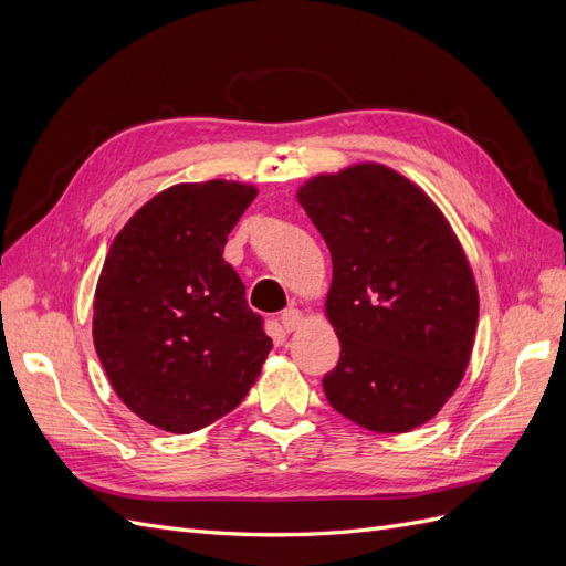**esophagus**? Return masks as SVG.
<instances>
[{"label":"esophagus","mask_w":566,"mask_h":566,"mask_svg":"<svg viewBox=\"0 0 566 566\" xmlns=\"http://www.w3.org/2000/svg\"><path fill=\"white\" fill-rule=\"evenodd\" d=\"M302 321H304V316H302L300 310H295V306H290V310L281 312V325H283V331H287V333L297 331Z\"/></svg>","instance_id":"obj_1"}]
</instances>
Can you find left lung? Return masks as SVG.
<instances>
[{"label":"left lung","instance_id":"8db88e82","mask_svg":"<svg viewBox=\"0 0 566 566\" xmlns=\"http://www.w3.org/2000/svg\"><path fill=\"white\" fill-rule=\"evenodd\" d=\"M297 198L333 256L325 312L342 352L325 397L366 430H413L470 361L479 297L465 252L437 205L382 165L314 177Z\"/></svg>","mask_w":566,"mask_h":566}]
</instances>
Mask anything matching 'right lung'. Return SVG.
Segmentation results:
<instances>
[{
  "label": "right lung",
  "instance_id": "obj_1",
  "mask_svg": "<svg viewBox=\"0 0 566 566\" xmlns=\"http://www.w3.org/2000/svg\"><path fill=\"white\" fill-rule=\"evenodd\" d=\"M254 186L177 184L115 235L94 295V347L142 420L188 434L227 416L271 352L264 318L224 262Z\"/></svg>",
  "mask_w": 566,
  "mask_h": 566
}]
</instances>
